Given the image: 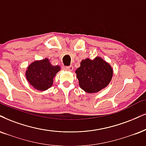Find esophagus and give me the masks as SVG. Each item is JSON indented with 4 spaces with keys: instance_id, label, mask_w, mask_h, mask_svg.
Wrapping results in <instances>:
<instances>
[{
    "instance_id": "1",
    "label": "esophagus",
    "mask_w": 146,
    "mask_h": 146,
    "mask_svg": "<svg viewBox=\"0 0 146 146\" xmlns=\"http://www.w3.org/2000/svg\"><path fill=\"white\" fill-rule=\"evenodd\" d=\"M65 70H67V71H73L74 70V67L72 66H66V67H65Z\"/></svg>"
}]
</instances>
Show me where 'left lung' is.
<instances>
[{"label": "left lung", "mask_w": 146, "mask_h": 146, "mask_svg": "<svg viewBox=\"0 0 146 146\" xmlns=\"http://www.w3.org/2000/svg\"><path fill=\"white\" fill-rule=\"evenodd\" d=\"M76 73L80 87L85 92L94 93L108 85L113 70L109 64L97 57L93 60H82Z\"/></svg>", "instance_id": "8db88e82"}]
</instances>
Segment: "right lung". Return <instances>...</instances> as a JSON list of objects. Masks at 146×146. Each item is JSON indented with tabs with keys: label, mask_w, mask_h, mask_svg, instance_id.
I'll list each match as a JSON object with an SVG mask.
<instances>
[{
	"label": "right lung",
	"mask_w": 146,
	"mask_h": 146,
	"mask_svg": "<svg viewBox=\"0 0 146 146\" xmlns=\"http://www.w3.org/2000/svg\"><path fill=\"white\" fill-rule=\"evenodd\" d=\"M59 70V66H52L49 60L45 58L30 64L26 70V76L32 87L44 91L51 87L54 76Z\"/></svg>",
	"instance_id": "1"
}]
</instances>
